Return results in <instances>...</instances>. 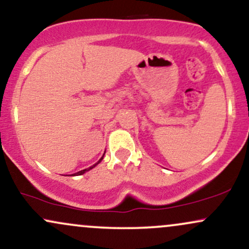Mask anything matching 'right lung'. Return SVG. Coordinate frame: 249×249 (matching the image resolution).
Returning <instances> with one entry per match:
<instances>
[{
  "label": "right lung",
  "mask_w": 249,
  "mask_h": 249,
  "mask_svg": "<svg viewBox=\"0 0 249 249\" xmlns=\"http://www.w3.org/2000/svg\"><path fill=\"white\" fill-rule=\"evenodd\" d=\"M102 159H103V156H102V158H101V159H100V160H99V162H97V163H100V162H101V161H102ZM97 163H95V164H94V166L89 167V168H87V169H83V170H80V172L75 173V174H74V177H75V175H82V174H85V173H86V172H88V170H90L91 168H94V167H95V166H96V164H97Z\"/></svg>",
  "instance_id": "obj_1"
}]
</instances>
